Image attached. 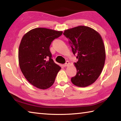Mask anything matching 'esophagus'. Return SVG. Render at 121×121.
I'll list each match as a JSON object with an SVG mask.
<instances>
[{"label":"esophagus","mask_w":121,"mask_h":121,"mask_svg":"<svg viewBox=\"0 0 121 121\" xmlns=\"http://www.w3.org/2000/svg\"><path fill=\"white\" fill-rule=\"evenodd\" d=\"M69 65V61H66V62H65L64 65H63V66L64 67H67V66H68V65Z\"/></svg>","instance_id":"obj_1"}]
</instances>
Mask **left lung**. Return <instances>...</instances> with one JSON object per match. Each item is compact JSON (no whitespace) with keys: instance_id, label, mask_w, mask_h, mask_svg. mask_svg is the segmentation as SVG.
Segmentation results:
<instances>
[{"instance_id":"8db88e82","label":"left lung","mask_w":121,"mask_h":121,"mask_svg":"<svg viewBox=\"0 0 121 121\" xmlns=\"http://www.w3.org/2000/svg\"><path fill=\"white\" fill-rule=\"evenodd\" d=\"M63 35L78 59L74 63L77 73L71 82L79 87L90 85L99 77L105 65V48L101 36L92 28L83 26L65 30Z\"/></svg>"}]
</instances>
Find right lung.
<instances>
[{
    "label": "right lung",
    "instance_id": "obj_1",
    "mask_svg": "<svg viewBox=\"0 0 121 121\" xmlns=\"http://www.w3.org/2000/svg\"><path fill=\"white\" fill-rule=\"evenodd\" d=\"M62 34V31L37 28L22 38L19 49L20 69L26 80L38 89L50 87L61 69L52 59L50 46Z\"/></svg>",
    "mask_w": 121,
    "mask_h": 121
}]
</instances>
